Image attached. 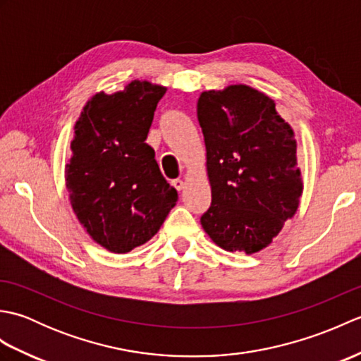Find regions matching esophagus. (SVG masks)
I'll list each match as a JSON object with an SVG mask.
<instances>
[{"instance_id":"esophagus-1","label":"esophagus","mask_w":361,"mask_h":361,"mask_svg":"<svg viewBox=\"0 0 361 361\" xmlns=\"http://www.w3.org/2000/svg\"><path fill=\"white\" fill-rule=\"evenodd\" d=\"M172 185H173V188H175L176 190H183V189H185V181H183V180H173Z\"/></svg>"}]
</instances>
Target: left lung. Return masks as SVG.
Wrapping results in <instances>:
<instances>
[{
	"label": "left lung",
	"mask_w": 361,
	"mask_h": 361,
	"mask_svg": "<svg viewBox=\"0 0 361 361\" xmlns=\"http://www.w3.org/2000/svg\"><path fill=\"white\" fill-rule=\"evenodd\" d=\"M212 203L200 221L225 251L264 250L302 195L293 128L248 85L203 91L197 102Z\"/></svg>",
	"instance_id": "1"
}]
</instances>
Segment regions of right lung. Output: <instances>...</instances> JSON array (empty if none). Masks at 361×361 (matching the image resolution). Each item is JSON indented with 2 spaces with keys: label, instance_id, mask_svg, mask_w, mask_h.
Segmentation results:
<instances>
[{
  "label": "right lung",
  "instance_id": "right-lung-1",
  "mask_svg": "<svg viewBox=\"0 0 361 361\" xmlns=\"http://www.w3.org/2000/svg\"><path fill=\"white\" fill-rule=\"evenodd\" d=\"M166 90L132 80L118 93L101 91L74 126L65 166L73 211L91 239L116 255L150 240L178 200L145 142Z\"/></svg>",
  "mask_w": 361,
  "mask_h": 361
}]
</instances>
